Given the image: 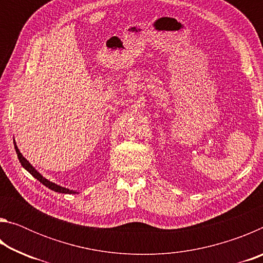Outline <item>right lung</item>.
<instances>
[{
	"mask_svg": "<svg viewBox=\"0 0 263 263\" xmlns=\"http://www.w3.org/2000/svg\"><path fill=\"white\" fill-rule=\"evenodd\" d=\"M14 145H15V149H16L17 157H18V160H20V162H21L22 166H23V168H25L26 171H28L31 175H32L33 177H35V179H37L39 182H41V183H43L44 185H46L48 189L55 191V193H61V194H77V191L69 190V189H67V188H64V186L58 185V184H55V183H53V182L48 181L47 179H45V177H43V175L41 174V173H39V172L37 171V169H34V167L32 166V164H31V163L28 161V160H26V159L23 157V155H22V153L20 152L18 147H17L15 140H14Z\"/></svg>",
	"mask_w": 263,
	"mask_h": 263,
	"instance_id": "1",
	"label": "right lung"
}]
</instances>
